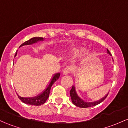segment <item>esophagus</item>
<instances>
[{
  "instance_id": "1",
  "label": "esophagus",
  "mask_w": 128,
  "mask_h": 128,
  "mask_svg": "<svg viewBox=\"0 0 128 128\" xmlns=\"http://www.w3.org/2000/svg\"><path fill=\"white\" fill-rule=\"evenodd\" d=\"M72 71H73L72 67L70 66H67L66 68H64V71H63V73H64V74H68L71 73Z\"/></svg>"
}]
</instances>
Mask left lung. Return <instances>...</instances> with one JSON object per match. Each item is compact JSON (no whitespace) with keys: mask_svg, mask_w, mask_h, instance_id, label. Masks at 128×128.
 I'll list each match as a JSON object with an SVG mask.
<instances>
[{"mask_svg":"<svg viewBox=\"0 0 128 128\" xmlns=\"http://www.w3.org/2000/svg\"><path fill=\"white\" fill-rule=\"evenodd\" d=\"M107 53L111 55V53H110V51L108 50V49L107 50ZM70 95L72 103H73L75 106L79 107H81V108H87V107H93V106H97L98 104L102 102L103 100H104L105 99L107 98V96H108V94H107L106 96L104 97L102 99L98 100V101L93 102H86L82 100V99L78 96L77 94L76 93V91H75L74 86H72V89H71L70 91Z\"/></svg>","mask_w":128,"mask_h":128,"instance_id":"1","label":"left lung"}]
</instances>
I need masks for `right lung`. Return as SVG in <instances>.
<instances>
[{
	"label": "right lung",
	"instance_id": "obj_1",
	"mask_svg": "<svg viewBox=\"0 0 128 128\" xmlns=\"http://www.w3.org/2000/svg\"><path fill=\"white\" fill-rule=\"evenodd\" d=\"M44 38H43L42 37H34V38H30V40L24 42L23 44H22L21 45H20V47L23 46V45H30V44H34V43H36L38 41L43 40ZM16 54H17V52H16L15 56H16ZM60 76V73L56 74V75H54L52 81H51L49 85L48 86V87H47L46 90L44 91V92H42L41 94H40L39 96L37 97H34V98H21L20 96H18L19 99H20L22 102L26 104L32 105V106H40V105L44 104L46 102V100L48 98V97H49L50 92V90H51V88H52V85H53V83L59 78Z\"/></svg>",
	"mask_w": 128,
	"mask_h": 128
}]
</instances>
